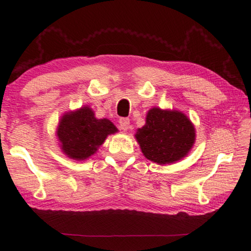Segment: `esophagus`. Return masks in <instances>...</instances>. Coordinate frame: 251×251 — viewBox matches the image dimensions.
Segmentation results:
<instances>
[{
  "label": "esophagus",
  "mask_w": 251,
  "mask_h": 251,
  "mask_svg": "<svg viewBox=\"0 0 251 251\" xmlns=\"http://www.w3.org/2000/svg\"><path fill=\"white\" fill-rule=\"evenodd\" d=\"M129 124H130L129 118H127V117L120 118V128L122 130H127V129H128L129 128Z\"/></svg>",
  "instance_id": "1"
}]
</instances>
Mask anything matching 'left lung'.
Wrapping results in <instances>:
<instances>
[{
    "label": "left lung",
    "mask_w": 251,
    "mask_h": 251,
    "mask_svg": "<svg viewBox=\"0 0 251 251\" xmlns=\"http://www.w3.org/2000/svg\"><path fill=\"white\" fill-rule=\"evenodd\" d=\"M135 136L146 158L164 165L181 159L192 150L195 128L182 113L154 107Z\"/></svg>",
    "instance_id": "1"
}]
</instances>
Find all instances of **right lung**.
Instances as JSON below:
<instances>
[{
    "label": "right lung",
    "instance_id": "right-lung-1",
    "mask_svg": "<svg viewBox=\"0 0 251 251\" xmlns=\"http://www.w3.org/2000/svg\"><path fill=\"white\" fill-rule=\"evenodd\" d=\"M117 128L106 118L97 120L94 112L83 107L63 116L59 122L57 136L65 154L76 160H84L94 154L107 135Z\"/></svg>",
    "mask_w": 251,
    "mask_h": 251
}]
</instances>
